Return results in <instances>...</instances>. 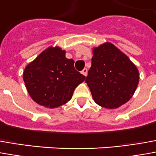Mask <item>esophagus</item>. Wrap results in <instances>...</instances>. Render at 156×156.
<instances>
[{
  "label": "esophagus",
  "mask_w": 156,
  "mask_h": 156,
  "mask_svg": "<svg viewBox=\"0 0 156 156\" xmlns=\"http://www.w3.org/2000/svg\"><path fill=\"white\" fill-rule=\"evenodd\" d=\"M81 74L84 75L85 76H87V69H84L81 71Z\"/></svg>",
  "instance_id": "34e87169"
}]
</instances>
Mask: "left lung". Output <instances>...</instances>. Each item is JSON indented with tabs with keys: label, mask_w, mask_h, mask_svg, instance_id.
Returning a JSON list of instances; mask_svg holds the SVG:
<instances>
[{
	"label": "left lung",
	"mask_w": 156,
	"mask_h": 156,
	"mask_svg": "<svg viewBox=\"0 0 156 156\" xmlns=\"http://www.w3.org/2000/svg\"><path fill=\"white\" fill-rule=\"evenodd\" d=\"M92 66L86 82L97 105L117 109L133 96L139 82L136 65L110 42L92 48Z\"/></svg>",
	"instance_id": "obj_1"
}]
</instances>
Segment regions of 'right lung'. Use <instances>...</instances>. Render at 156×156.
<instances>
[{
	"instance_id": "1",
	"label": "right lung",
	"mask_w": 156,
	"mask_h": 156,
	"mask_svg": "<svg viewBox=\"0 0 156 156\" xmlns=\"http://www.w3.org/2000/svg\"><path fill=\"white\" fill-rule=\"evenodd\" d=\"M65 53L59 47H49L24 69L23 78L27 91L38 105L53 109L66 104L86 79Z\"/></svg>"
}]
</instances>
